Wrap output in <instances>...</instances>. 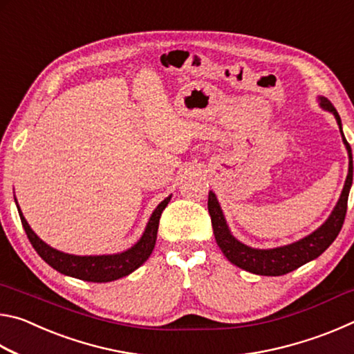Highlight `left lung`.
<instances>
[{
    "instance_id": "left-lung-1",
    "label": "left lung",
    "mask_w": 354,
    "mask_h": 354,
    "mask_svg": "<svg viewBox=\"0 0 354 354\" xmlns=\"http://www.w3.org/2000/svg\"><path fill=\"white\" fill-rule=\"evenodd\" d=\"M319 104L323 111L331 112L335 122L339 124L342 142L346 148V153H348V175H346L342 194H340L331 214H329V217L315 231L310 232L306 237L299 239L297 242L281 245V247L277 248L250 247V245H245L232 236L230 226L226 223L225 214L220 207L217 195L212 190L209 192L207 209L209 215H211L215 241H217L220 250L223 251L226 259L231 263H234L239 268H242V270H247L254 274H262V277H281V274L297 270L298 267L319 257L335 241V237H337L340 230H342L346 214V203H348V195L353 184L351 148L345 139L342 122H340L339 113L331 104V101L325 97H319Z\"/></svg>"
}]
</instances>
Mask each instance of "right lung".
<instances>
[{
    "label": "right lung",
    "mask_w": 354,
    "mask_h": 354,
    "mask_svg": "<svg viewBox=\"0 0 354 354\" xmlns=\"http://www.w3.org/2000/svg\"><path fill=\"white\" fill-rule=\"evenodd\" d=\"M170 198L171 195L167 196L164 201H160L158 207L154 209L142 237L133 245V247L122 251V253L95 256L68 254L50 247V245L41 241V239L32 231V227L29 226L25 215H23L19 206V203H17V198L15 205L17 209H19L21 225L25 227L29 242L32 243L34 250L37 251L39 256L48 263V266H51L55 270L65 274V277L88 281V283H111V281L128 277L129 273L137 270L142 263H145L149 254L153 253L156 239H158L160 215H162V211L170 203Z\"/></svg>",
    "instance_id": "right-lung-1"
}]
</instances>
